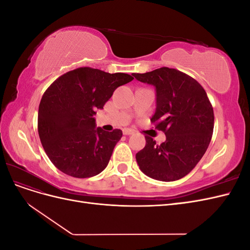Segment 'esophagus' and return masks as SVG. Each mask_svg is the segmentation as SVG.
Segmentation results:
<instances>
[{"mask_svg": "<svg viewBox=\"0 0 250 250\" xmlns=\"http://www.w3.org/2000/svg\"><path fill=\"white\" fill-rule=\"evenodd\" d=\"M133 133V130L129 129V128H125V129H123V134L124 135H130Z\"/></svg>", "mask_w": 250, "mask_h": 250, "instance_id": "esophagus-1", "label": "esophagus"}]
</instances>
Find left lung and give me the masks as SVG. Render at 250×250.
Here are the masks:
<instances>
[{
    "instance_id": "left-lung-1",
    "label": "left lung",
    "mask_w": 250,
    "mask_h": 250,
    "mask_svg": "<svg viewBox=\"0 0 250 250\" xmlns=\"http://www.w3.org/2000/svg\"><path fill=\"white\" fill-rule=\"evenodd\" d=\"M132 75L155 87L156 109L151 122L166 134L161 145L145 137L146 146L135 155L139 167L156 180L183 178L201 160L213 135L214 110L206 90L188 75L166 66Z\"/></svg>"
}]
</instances>
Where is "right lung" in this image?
<instances>
[{
	"label": "right lung",
	"mask_w": 250,
	"mask_h": 250,
	"mask_svg": "<svg viewBox=\"0 0 250 250\" xmlns=\"http://www.w3.org/2000/svg\"><path fill=\"white\" fill-rule=\"evenodd\" d=\"M132 80L125 73L85 66L63 74L47 88L40 103L37 128L42 145L58 170L87 178L106 168L123 133L96 128L94 116L117 87Z\"/></svg>",
	"instance_id": "add662e5"
}]
</instances>
